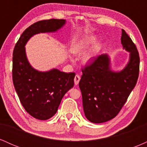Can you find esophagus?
I'll return each mask as SVG.
<instances>
[{"label":"esophagus","mask_w":147,"mask_h":147,"mask_svg":"<svg viewBox=\"0 0 147 147\" xmlns=\"http://www.w3.org/2000/svg\"><path fill=\"white\" fill-rule=\"evenodd\" d=\"M80 76L79 75H76L75 77V79H74V82H75V85H77V84H79V81H80Z\"/></svg>","instance_id":"esophagus-1"}]
</instances>
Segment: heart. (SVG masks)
I'll list each match as a JSON object with an SVG mask.
<instances>
[{"label":"heart","instance_id":"heart-1","mask_svg":"<svg viewBox=\"0 0 147 147\" xmlns=\"http://www.w3.org/2000/svg\"><path fill=\"white\" fill-rule=\"evenodd\" d=\"M95 40V37L94 36H90L88 37V38L84 39L83 41H82L80 43H79L76 46L72 49V52L74 54L77 55H82L84 52L86 51V50L88 48V46L90 44L92 43ZM100 43H97L95 44L93 47H92V49L87 55H86L84 57V61L85 62H88L95 57V55L100 50Z\"/></svg>","mask_w":147,"mask_h":147}]
</instances>
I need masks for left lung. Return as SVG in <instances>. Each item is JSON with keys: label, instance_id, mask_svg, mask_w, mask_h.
<instances>
[{"label": "left lung", "instance_id": "1", "mask_svg": "<svg viewBox=\"0 0 147 147\" xmlns=\"http://www.w3.org/2000/svg\"><path fill=\"white\" fill-rule=\"evenodd\" d=\"M121 43L130 52L129 61L123 70L113 71L110 57L101 55L82 69L79 81L86 117L92 123L106 122L119 113L137 83L140 57L137 48L124 30Z\"/></svg>", "mask_w": 147, "mask_h": 147}]
</instances>
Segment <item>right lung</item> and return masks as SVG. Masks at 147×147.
I'll use <instances>...</instances> for the list:
<instances>
[{"label": "right lung", "instance_id": "1", "mask_svg": "<svg viewBox=\"0 0 147 147\" xmlns=\"http://www.w3.org/2000/svg\"><path fill=\"white\" fill-rule=\"evenodd\" d=\"M65 24L64 19L43 20L28 27L20 36L13 52V83L25 111L36 119L45 120L56 113L62 98L74 86L75 72L56 68L38 71L31 66L25 45L34 35L55 32Z\"/></svg>", "mask_w": 147, "mask_h": 147}]
</instances>
